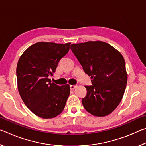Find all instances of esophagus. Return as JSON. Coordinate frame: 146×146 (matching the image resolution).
I'll return each mask as SVG.
<instances>
[{
	"label": "esophagus",
	"mask_w": 146,
	"mask_h": 146,
	"mask_svg": "<svg viewBox=\"0 0 146 146\" xmlns=\"http://www.w3.org/2000/svg\"><path fill=\"white\" fill-rule=\"evenodd\" d=\"M76 87V85H70V88L71 90H74Z\"/></svg>",
	"instance_id": "esophagus-1"
}]
</instances>
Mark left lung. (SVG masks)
I'll return each mask as SVG.
<instances>
[{"label":"left lung","instance_id":"1","mask_svg":"<svg viewBox=\"0 0 146 146\" xmlns=\"http://www.w3.org/2000/svg\"><path fill=\"white\" fill-rule=\"evenodd\" d=\"M71 49L92 86H86L87 94L82 99L85 110L96 117L110 115L119 104L127 81L125 60L119 51L102 41L73 44Z\"/></svg>","mask_w":146,"mask_h":146}]
</instances>
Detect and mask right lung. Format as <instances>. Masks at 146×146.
Masks as SVG:
<instances>
[{
    "instance_id": "1",
    "label": "right lung",
    "mask_w": 146,
    "mask_h": 146,
    "mask_svg": "<svg viewBox=\"0 0 146 146\" xmlns=\"http://www.w3.org/2000/svg\"><path fill=\"white\" fill-rule=\"evenodd\" d=\"M71 43L40 42L21 56L17 66V86L24 103L35 115L52 118L62 112L70 93L69 84L58 86L49 76L70 50Z\"/></svg>"
}]
</instances>
